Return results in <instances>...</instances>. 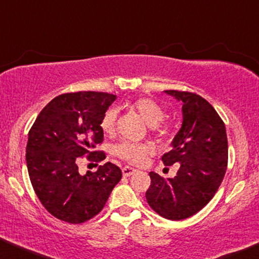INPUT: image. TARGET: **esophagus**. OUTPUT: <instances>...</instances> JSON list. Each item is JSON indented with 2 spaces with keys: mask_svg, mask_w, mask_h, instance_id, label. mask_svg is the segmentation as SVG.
<instances>
[{
  "mask_svg": "<svg viewBox=\"0 0 259 259\" xmlns=\"http://www.w3.org/2000/svg\"><path fill=\"white\" fill-rule=\"evenodd\" d=\"M137 171H138V170H137V169H135V168H132V167H123V169H122L123 177H131V175L137 173Z\"/></svg>",
  "mask_w": 259,
  "mask_h": 259,
  "instance_id": "obj_1",
  "label": "esophagus"
}]
</instances>
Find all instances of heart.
<instances>
[{"instance_id":"heart-1","label":"heart","mask_w":259,"mask_h":259,"mask_svg":"<svg viewBox=\"0 0 259 259\" xmlns=\"http://www.w3.org/2000/svg\"><path fill=\"white\" fill-rule=\"evenodd\" d=\"M131 109L137 111L149 123L150 131L156 136H163L168 133V124L164 122L165 111L158 102L152 98L140 97L131 103ZM101 128L105 135H113L116 128V111L109 109L104 114L101 121ZM115 152L120 158L131 164H144L146 157L152 152V148L148 144L123 142L116 146Z\"/></svg>"}]
</instances>
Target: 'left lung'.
<instances>
[{"label": "left lung", "instance_id": "left-lung-1", "mask_svg": "<svg viewBox=\"0 0 259 259\" xmlns=\"http://www.w3.org/2000/svg\"><path fill=\"white\" fill-rule=\"evenodd\" d=\"M183 102V126L162 156L164 165L179 163L177 177L162 178L150 171L151 184L145 197L162 218L180 221L206 205L225 178L228 164L226 126L218 111L199 95L167 90Z\"/></svg>", "mask_w": 259, "mask_h": 259}]
</instances>
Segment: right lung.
I'll list each match as a JSON object with an SVG mask.
<instances>
[{
	"mask_svg": "<svg viewBox=\"0 0 259 259\" xmlns=\"http://www.w3.org/2000/svg\"><path fill=\"white\" fill-rule=\"evenodd\" d=\"M116 96L80 91L57 96L37 116L28 132L26 163L41 205L54 218L80 225L100 213L122 178L116 164L107 162L97 171L79 174L78 161L86 156L97 163L105 154L101 121Z\"/></svg>",
	"mask_w": 259,
	"mask_h": 259,
	"instance_id": "right-lung-1",
	"label": "right lung"
}]
</instances>
